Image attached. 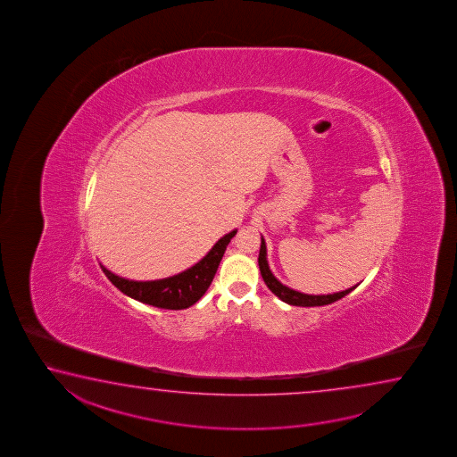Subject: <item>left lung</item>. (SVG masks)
Wrapping results in <instances>:
<instances>
[{
	"instance_id": "left-lung-1",
	"label": "left lung",
	"mask_w": 457,
	"mask_h": 457,
	"mask_svg": "<svg viewBox=\"0 0 457 457\" xmlns=\"http://www.w3.org/2000/svg\"><path fill=\"white\" fill-rule=\"evenodd\" d=\"M259 269H261V275H262L265 285L269 287L271 293L279 297L281 301L287 302L289 305H297V307H320V305H328V303H333V302L339 301L344 295H347L348 293H352L356 287H348L345 291L341 293H334V295H303L299 291H295L291 287H285L283 283H279L278 279L273 277V273L270 271L269 262H267V246H265V240L261 238V251H259Z\"/></svg>"
}]
</instances>
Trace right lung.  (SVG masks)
<instances>
[{
  "label": "right lung",
  "instance_id": "obj_1",
  "mask_svg": "<svg viewBox=\"0 0 457 457\" xmlns=\"http://www.w3.org/2000/svg\"><path fill=\"white\" fill-rule=\"evenodd\" d=\"M237 230H232L217 241L208 254L200 262L187 269L170 278L155 279V281H134L126 279L112 273L109 269L101 265L105 277L115 285L123 295H129L142 303L154 305L158 309L182 310L188 309L195 302L200 301L203 295L208 291L209 285L216 275L217 267L222 261L225 249Z\"/></svg>",
  "mask_w": 457,
  "mask_h": 457
}]
</instances>
